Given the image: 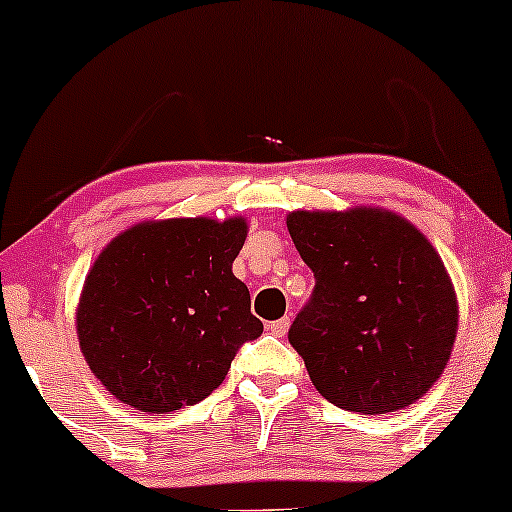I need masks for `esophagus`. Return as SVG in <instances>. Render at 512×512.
Here are the masks:
<instances>
[{
  "label": "esophagus",
  "instance_id": "obj_1",
  "mask_svg": "<svg viewBox=\"0 0 512 512\" xmlns=\"http://www.w3.org/2000/svg\"><path fill=\"white\" fill-rule=\"evenodd\" d=\"M289 325H291V318L284 316V318L274 320V323H269V330H272V335H277V338H284L286 330H289Z\"/></svg>",
  "mask_w": 512,
  "mask_h": 512
}]
</instances>
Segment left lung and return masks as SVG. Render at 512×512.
Returning a JSON list of instances; mask_svg holds the SVG:
<instances>
[{
  "label": "left lung",
  "mask_w": 512,
  "mask_h": 512,
  "mask_svg": "<svg viewBox=\"0 0 512 512\" xmlns=\"http://www.w3.org/2000/svg\"><path fill=\"white\" fill-rule=\"evenodd\" d=\"M286 228L316 277L289 342L320 396L367 415L425 396L459 328L454 284L430 240L379 206L291 211Z\"/></svg>",
  "instance_id": "obj_1"
}]
</instances>
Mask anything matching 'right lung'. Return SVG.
Returning <instances> with one entry per match:
<instances>
[{"label":"right lung","instance_id":"1","mask_svg":"<svg viewBox=\"0 0 512 512\" xmlns=\"http://www.w3.org/2000/svg\"><path fill=\"white\" fill-rule=\"evenodd\" d=\"M243 216L143 221L116 235L84 279L77 340L111 396L143 413L204 401L238 347L262 335L233 274Z\"/></svg>","mask_w":512,"mask_h":512}]
</instances>
